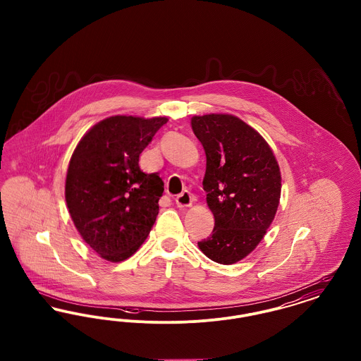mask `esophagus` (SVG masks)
Instances as JSON below:
<instances>
[{
	"mask_svg": "<svg viewBox=\"0 0 361 361\" xmlns=\"http://www.w3.org/2000/svg\"><path fill=\"white\" fill-rule=\"evenodd\" d=\"M195 202V196L190 195L187 190H184L183 193H180L176 197V204L178 208H187V207L192 206V203Z\"/></svg>",
	"mask_w": 361,
	"mask_h": 361,
	"instance_id": "34e87169",
	"label": "esophagus"
}]
</instances>
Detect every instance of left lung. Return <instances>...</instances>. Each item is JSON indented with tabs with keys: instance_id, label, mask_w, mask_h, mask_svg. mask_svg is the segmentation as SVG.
I'll return each mask as SVG.
<instances>
[{
	"instance_id": "8db88e82",
	"label": "left lung",
	"mask_w": 361,
	"mask_h": 361,
	"mask_svg": "<svg viewBox=\"0 0 361 361\" xmlns=\"http://www.w3.org/2000/svg\"><path fill=\"white\" fill-rule=\"evenodd\" d=\"M192 130L207 157L203 188L215 226L197 242L207 257L230 265L252 253L275 219L281 176L257 131L227 114L193 116Z\"/></svg>"
}]
</instances>
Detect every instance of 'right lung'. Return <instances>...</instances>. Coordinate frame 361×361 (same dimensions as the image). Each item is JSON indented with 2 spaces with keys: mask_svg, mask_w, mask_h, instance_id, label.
Returning <instances> with one entry per match:
<instances>
[{
  "mask_svg": "<svg viewBox=\"0 0 361 361\" xmlns=\"http://www.w3.org/2000/svg\"><path fill=\"white\" fill-rule=\"evenodd\" d=\"M168 118L111 116L78 142L65 197L82 240L104 259L131 257L154 224L164 192L158 173L139 168V155Z\"/></svg>",
  "mask_w": 361,
  "mask_h": 361,
  "instance_id": "1",
  "label": "right lung"
}]
</instances>
